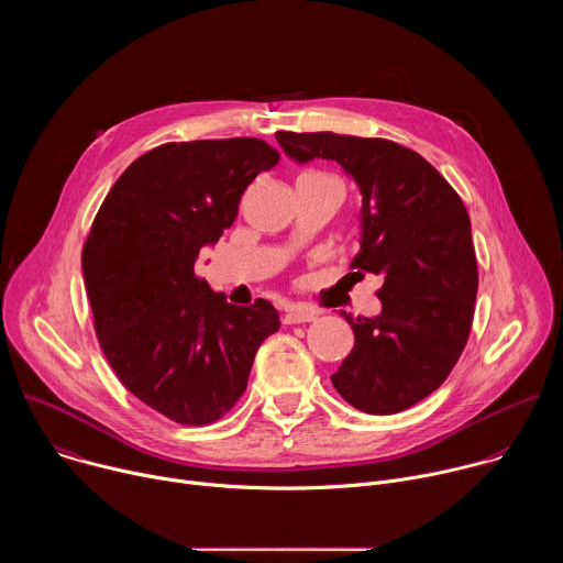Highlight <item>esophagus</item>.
<instances>
[{
  "instance_id": "obj_1",
  "label": "esophagus",
  "mask_w": 563,
  "mask_h": 563,
  "mask_svg": "<svg viewBox=\"0 0 563 563\" xmlns=\"http://www.w3.org/2000/svg\"><path fill=\"white\" fill-rule=\"evenodd\" d=\"M318 311L309 309V307H289L283 316L285 325H296V323H311V320H316Z\"/></svg>"
}]
</instances>
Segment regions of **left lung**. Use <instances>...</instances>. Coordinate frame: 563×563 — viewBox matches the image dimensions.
I'll use <instances>...</instances> for the list:
<instances>
[{"mask_svg":"<svg viewBox=\"0 0 563 563\" xmlns=\"http://www.w3.org/2000/svg\"><path fill=\"white\" fill-rule=\"evenodd\" d=\"M276 140L294 163L334 159L356 183L361 252L352 265L383 278L380 313L341 311L354 347L332 385L367 415L412 408L448 378L472 328L478 276L461 198L426 157L389 140L332 131H278Z\"/></svg>","mask_w":563,"mask_h":563,"instance_id":"1","label":"left lung"}]
</instances>
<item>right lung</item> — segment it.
<instances>
[{
    "label": "right lung",
    "mask_w": 563,
    "mask_h": 563,
    "mask_svg": "<svg viewBox=\"0 0 563 563\" xmlns=\"http://www.w3.org/2000/svg\"><path fill=\"white\" fill-rule=\"evenodd\" d=\"M258 137L169 142L140 155L104 198L82 252L100 347L142 404L205 426L247 387L261 343L280 330L276 307L227 302L196 278L238 216L252 180L278 165Z\"/></svg>",
    "instance_id": "add662e5"
}]
</instances>
